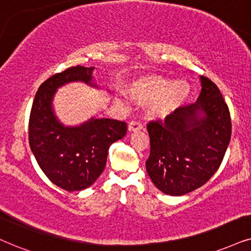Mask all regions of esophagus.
Returning <instances> with one entry per match:
<instances>
[{
	"mask_svg": "<svg viewBox=\"0 0 251 251\" xmlns=\"http://www.w3.org/2000/svg\"><path fill=\"white\" fill-rule=\"evenodd\" d=\"M142 124L139 123V122H131L128 124V131L129 132H134V131H140L142 129Z\"/></svg>",
	"mask_w": 251,
	"mask_h": 251,
	"instance_id": "1",
	"label": "esophagus"
}]
</instances>
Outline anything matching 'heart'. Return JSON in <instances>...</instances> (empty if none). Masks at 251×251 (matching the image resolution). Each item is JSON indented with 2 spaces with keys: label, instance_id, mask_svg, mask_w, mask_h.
Returning <instances> with one entry per match:
<instances>
[{
  "label": "heart",
  "instance_id": "b5f03b06",
  "mask_svg": "<svg viewBox=\"0 0 251 251\" xmlns=\"http://www.w3.org/2000/svg\"><path fill=\"white\" fill-rule=\"evenodd\" d=\"M127 94L139 103H149V115L156 118L176 112L188 100L191 87L185 80L173 81L158 74L141 75L127 87Z\"/></svg>",
  "mask_w": 251,
  "mask_h": 251
}]
</instances>
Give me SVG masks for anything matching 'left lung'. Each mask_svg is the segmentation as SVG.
<instances>
[{
  "label": "left lung",
  "mask_w": 251,
  "mask_h": 251,
  "mask_svg": "<svg viewBox=\"0 0 251 251\" xmlns=\"http://www.w3.org/2000/svg\"><path fill=\"white\" fill-rule=\"evenodd\" d=\"M196 103L179 107L164 122L147 125L151 153L146 169L166 195L183 196L201 188L223 162L231 135L229 110L210 78L201 76Z\"/></svg>",
  "instance_id": "left-lung-1"
}]
</instances>
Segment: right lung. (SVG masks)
Wrapping results in <instances>:
<instances>
[{
	"instance_id": "add662e5",
	"label": "right lung",
	"mask_w": 251,
	"mask_h": 251,
	"mask_svg": "<svg viewBox=\"0 0 251 251\" xmlns=\"http://www.w3.org/2000/svg\"><path fill=\"white\" fill-rule=\"evenodd\" d=\"M94 67L76 66L50 76L38 89L28 120V144L40 169L66 191L93 185L106 164L110 146L125 136V122L90 118L78 126H65L53 111L56 89L69 82H93Z\"/></svg>"
}]
</instances>
